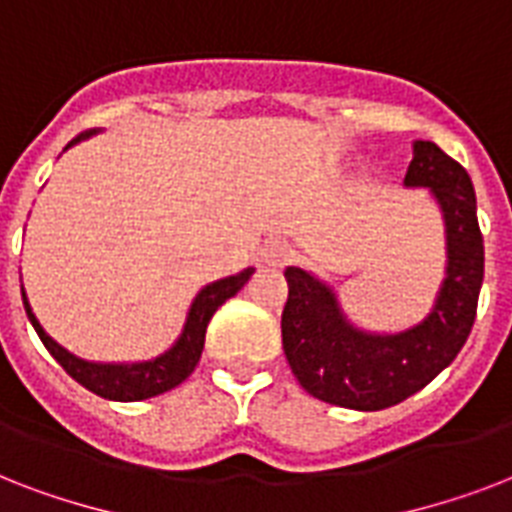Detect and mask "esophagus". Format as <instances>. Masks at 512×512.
Masks as SVG:
<instances>
[{"label":"esophagus","instance_id":"esophagus-1","mask_svg":"<svg viewBox=\"0 0 512 512\" xmlns=\"http://www.w3.org/2000/svg\"><path fill=\"white\" fill-rule=\"evenodd\" d=\"M263 263L271 265V268H279V265H284L292 257V247H289L287 241H268L263 247Z\"/></svg>","mask_w":512,"mask_h":512}]
</instances>
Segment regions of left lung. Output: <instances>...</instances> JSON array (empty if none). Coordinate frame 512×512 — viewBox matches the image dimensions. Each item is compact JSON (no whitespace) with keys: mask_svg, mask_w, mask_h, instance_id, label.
Instances as JSON below:
<instances>
[{"mask_svg":"<svg viewBox=\"0 0 512 512\" xmlns=\"http://www.w3.org/2000/svg\"><path fill=\"white\" fill-rule=\"evenodd\" d=\"M404 183L430 188L446 220L449 268L422 324L398 335H366L345 321L327 284L303 268H287L289 297L281 313L284 353L297 382L332 406L377 412L401 404L452 364L476 321L484 284V236L470 175L436 143L417 140Z\"/></svg>","mask_w":512,"mask_h":512,"instance_id":"1","label":"left lung"}]
</instances>
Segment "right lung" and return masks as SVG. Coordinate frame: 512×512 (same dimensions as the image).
I'll list each match as a JSON object with an SVG mask.
<instances>
[{
	"label": "right lung",
	"mask_w": 512,
	"mask_h": 512,
	"mask_svg": "<svg viewBox=\"0 0 512 512\" xmlns=\"http://www.w3.org/2000/svg\"><path fill=\"white\" fill-rule=\"evenodd\" d=\"M90 132H84L79 138H74L68 146H74L82 138H87ZM255 273V268H247V271L236 273V276H228V279H220L215 284H209L199 292V297L193 300L191 313H188V321H185V329L180 340L172 345L164 356L154 358V361H143V364H90V361H82V358L71 356L68 350H63L55 340L44 335V329L39 327V321L28 308V300L23 295V308H26L28 321L34 324L36 335L44 342V348L50 350L52 358L58 361L63 369H66L71 377H74L79 385H84L87 390H92L95 396L111 398V401H143V398L159 396L164 390H172L175 385L188 377V374L196 369L201 358V350H204V335H207L209 319L215 316V311L220 305L239 292L244 284L249 281V276Z\"/></svg>",
	"instance_id": "obj_1"
}]
</instances>
